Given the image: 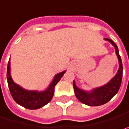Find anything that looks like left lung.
<instances>
[{
	"mask_svg": "<svg viewBox=\"0 0 129 129\" xmlns=\"http://www.w3.org/2000/svg\"><path fill=\"white\" fill-rule=\"evenodd\" d=\"M105 40L109 41L111 44L114 46L116 54L117 55L119 60V69L111 80L106 85L99 87V88L93 89L91 92L85 91L80 88H77L75 85V80L73 81V87L75 90V94L77 99L81 103L88 105L90 106H98L100 105H103L106 103L118 92L123 78V63L121 60V57L119 54V50L117 46L114 43V42L109 39L105 38Z\"/></svg>",
	"mask_w": 129,
	"mask_h": 129,
	"instance_id": "obj_1",
	"label": "left lung"
}]
</instances>
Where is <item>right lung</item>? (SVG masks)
<instances>
[{
    "label": "right lung",
    "mask_w": 129,
    "mask_h": 129,
    "mask_svg": "<svg viewBox=\"0 0 129 129\" xmlns=\"http://www.w3.org/2000/svg\"><path fill=\"white\" fill-rule=\"evenodd\" d=\"M66 71L56 75L48 88L43 91L26 90L16 84L10 75V62L7 65V82L12 98L19 105L28 109H38L46 105L51 101L54 96V87L63 76Z\"/></svg>",
    "instance_id": "obj_1"
}]
</instances>
